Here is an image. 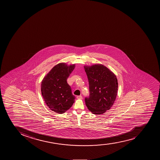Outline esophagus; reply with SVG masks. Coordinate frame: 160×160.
Masks as SVG:
<instances>
[{
	"instance_id": "34e87169",
	"label": "esophagus",
	"mask_w": 160,
	"mask_h": 160,
	"mask_svg": "<svg viewBox=\"0 0 160 160\" xmlns=\"http://www.w3.org/2000/svg\"><path fill=\"white\" fill-rule=\"evenodd\" d=\"M77 98H78V99H81V98H82V97L81 95H79V96L77 97Z\"/></svg>"
}]
</instances>
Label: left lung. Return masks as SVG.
<instances>
[{"label":"left lung","mask_w":160,"mask_h":160,"mask_svg":"<svg viewBox=\"0 0 160 160\" xmlns=\"http://www.w3.org/2000/svg\"><path fill=\"white\" fill-rule=\"evenodd\" d=\"M89 84V97L85 102L94 114H103L109 110L115 101L118 82L115 75L107 67L101 65L84 66Z\"/></svg>","instance_id":"1"}]
</instances>
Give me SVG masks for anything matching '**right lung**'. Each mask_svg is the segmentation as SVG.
<instances>
[{"mask_svg":"<svg viewBox=\"0 0 160 160\" xmlns=\"http://www.w3.org/2000/svg\"><path fill=\"white\" fill-rule=\"evenodd\" d=\"M74 68V65L58 63L42 80V94L47 105L54 112L62 114L74 103L75 96L67 81Z\"/></svg>","mask_w":160,"mask_h":160,"instance_id":"obj_1","label":"right lung"}]
</instances>
